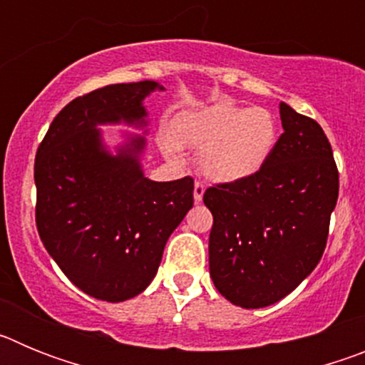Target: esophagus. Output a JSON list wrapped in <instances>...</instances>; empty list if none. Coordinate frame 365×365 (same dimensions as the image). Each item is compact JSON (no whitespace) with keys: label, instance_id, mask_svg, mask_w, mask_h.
<instances>
[{"label":"esophagus","instance_id":"esophagus-1","mask_svg":"<svg viewBox=\"0 0 365 365\" xmlns=\"http://www.w3.org/2000/svg\"><path fill=\"white\" fill-rule=\"evenodd\" d=\"M205 190H206V186L202 185L201 180H195V185H193V199H195V202H201L202 201Z\"/></svg>","mask_w":365,"mask_h":365}]
</instances>
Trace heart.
I'll return each instance as SVG.
<instances>
[{
  "instance_id": "heart-1",
  "label": "heart",
  "mask_w": 365,
  "mask_h": 365,
  "mask_svg": "<svg viewBox=\"0 0 365 365\" xmlns=\"http://www.w3.org/2000/svg\"><path fill=\"white\" fill-rule=\"evenodd\" d=\"M173 137L160 146L175 157L179 144L201 150L199 166L215 182L247 180L267 166L278 144V122L265 108L240 106L228 100L182 113L173 124Z\"/></svg>"
}]
</instances>
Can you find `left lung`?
<instances>
[{"instance_id":"left-lung-1","label":"left lung","mask_w":365,"mask_h":365,"mask_svg":"<svg viewBox=\"0 0 365 365\" xmlns=\"http://www.w3.org/2000/svg\"><path fill=\"white\" fill-rule=\"evenodd\" d=\"M283 133L267 166L240 182L210 186V276L228 302L272 305L320 263L338 199V168L320 124L279 104Z\"/></svg>"}]
</instances>
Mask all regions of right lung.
<instances>
[{
    "mask_svg": "<svg viewBox=\"0 0 365 365\" xmlns=\"http://www.w3.org/2000/svg\"><path fill=\"white\" fill-rule=\"evenodd\" d=\"M151 80L113 83L74 98L54 117L34 160L36 227L56 265L102 302L140 294L155 278L168 237L193 206V179L155 182L140 166L146 140L111 155L100 124L146 125Z\"/></svg>",
    "mask_w": 365,
    "mask_h": 365,
    "instance_id": "obj_1",
    "label": "right lung"
}]
</instances>
